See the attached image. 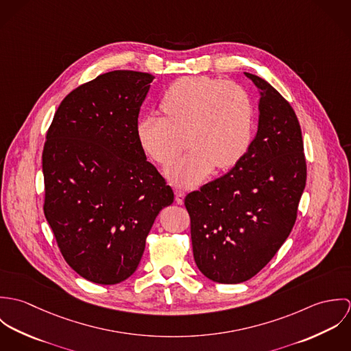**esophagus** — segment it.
Wrapping results in <instances>:
<instances>
[{
    "instance_id": "1",
    "label": "esophagus",
    "mask_w": 351,
    "mask_h": 351,
    "mask_svg": "<svg viewBox=\"0 0 351 351\" xmlns=\"http://www.w3.org/2000/svg\"><path fill=\"white\" fill-rule=\"evenodd\" d=\"M184 199H185V192L184 191H176V202L177 204H184Z\"/></svg>"
}]
</instances>
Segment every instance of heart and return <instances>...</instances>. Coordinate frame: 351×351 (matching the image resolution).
Wrapping results in <instances>:
<instances>
[{"label": "heart", "instance_id": "1", "mask_svg": "<svg viewBox=\"0 0 351 351\" xmlns=\"http://www.w3.org/2000/svg\"><path fill=\"white\" fill-rule=\"evenodd\" d=\"M160 109L163 116L149 113L139 120L138 139L163 166L173 162L186 145L192 147L167 169L177 185L199 184L213 166L219 170L232 167L250 147L254 102L239 84L208 77L181 78L165 92Z\"/></svg>", "mask_w": 351, "mask_h": 351}]
</instances>
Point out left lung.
Returning a JSON list of instances; mask_svg holds the SVG:
<instances>
[{
    "label": "left lung",
    "mask_w": 351,
    "mask_h": 351,
    "mask_svg": "<svg viewBox=\"0 0 351 351\" xmlns=\"http://www.w3.org/2000/svg\"><path fill=\"white\" fill-rule=\"evenodd\" d=\"M261 90L255 139L224 176L185 197L193 256L219 284L261 271L289 237L306 181L298 116L269 82L245 73Z\"/></svg>",
    "instance_id": "left-lung-1"
}]
</instances>
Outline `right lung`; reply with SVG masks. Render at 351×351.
Here are the masks:
<instances>
[{
	"label": "right lung",
	"instance_id": "add662e5",
	"mask_svg": "<svg viewBox=\"0 0 351 351\" xmlns=\"http://www.w3.org/2000/svg\"><path fill=\"white\" fill-rule=\"evenodd\" d=\"M155 77L101 74L58 106L43 149L45 216L69 266L101 285L127 280L173 189L146 159L138 117Z\"/></svg>",
	"mask_w": 351,
	"mask_h": 351
}]
</instances>
